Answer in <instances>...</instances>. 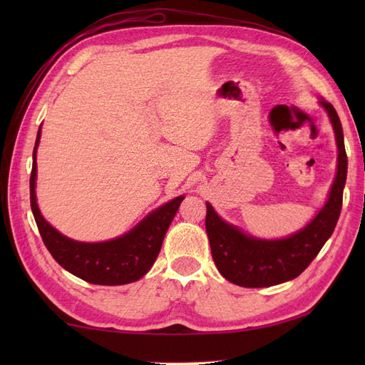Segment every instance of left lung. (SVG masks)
<instances>
[{"mask_svg":"<svg viewBox=\"0 0 365 365\" xmlns=\"http://www.w3.org/2000/svg\"><path fill=\"white\" fill-rule=\"evenodd\" d=\"M319 103L327 110L334 128L337 173L327 202L304 227L285 238H257L224 221L207 202L205 230L212 247V257L220 273L232 284L259 289L292 281L311 265L336 229L342 210L348 160L342 123L334 106L324 98H320Z\"/></svg>","mask_w":365,"mask_h":365,"instance_id":"8db88e82","label":"left lung"}]
</instances>
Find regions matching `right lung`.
I'll list each match as a JSON object with an SVG mask.
<instances>
[{"mask_svg":"<svg viewBox=\"0 0 365 365\" xmlns=\"http://www.w3.org/2000/svg\"><path fill=\"white\" fill-rule=\"evenodd\" d=\"M42 128H38L33 152L29 195L31 210H33L37 229L41 232L46 250L68 273L91 284L123 285L141 279L157 260L169 224L173 222L185 196H178L163 204L139 221L127 234L118 238L98 243L76 242L54 229L38 210L36 196V158Z\"/></svg>","mask_w":365,"mask_h":365,"instance_id":"1","label":"right lung"}]
</instances>
